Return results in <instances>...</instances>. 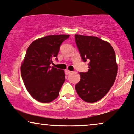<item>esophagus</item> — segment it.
Segmentation results:
<instances>
[{
	"instance_id": "34e87169",
	"label": "esophagus",
	"mask_w": 134,
	"mask_h": 134,
	"mask_svg": "<svg viewBox=\"0 0 134 134\" xmlns=\"http://www.w3.org/2000/svg\"><path fill=\"white\" fill-rule=\"evenodd\" d=\"M65 73H66V75H69V74H70L71 73V71H70V70H65Z\"/></svg>"
}]
</instances>
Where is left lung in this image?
Returning <instances> with one entry per match:
<instances>
[{
	"label": "left lung",
	"instance_id": "obj_1",
	"mask_svg": "<svg viewBox=\"0 0 134 134\" xmlns=\"http://www.w3.org/2000/svg\"><path fill=\"white\" fill-rule=\"evenodd\" d=\"M75 41L83 62H88V71L80 73L75 85L83 100L93 103L101 100L115 82L117 64L114 48L97 37L75 34Z\"/></svg>",
	"mask_w": 134,
	"mask_h": 134
}]
</instances>
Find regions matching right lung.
<instances>
[{
    "label": "right lung",
    "mask_w": 134,
    "mask_h": 134,
    "mask_svg": "<svg viewBox=\"0 0 134 134\" xmlns=\"http://www.w3.org/2000/svg\"><path fill=\"white\" fill-rule=\"evenodd\" d=\"M70 35H51L36 39L27 49L20 72L30 95L37 101L49 103L58 97L65 81L63 70L51 67L60 46Z\"/></svg>",
    "instance_id": "right-lung-1"
}]
</instances>
